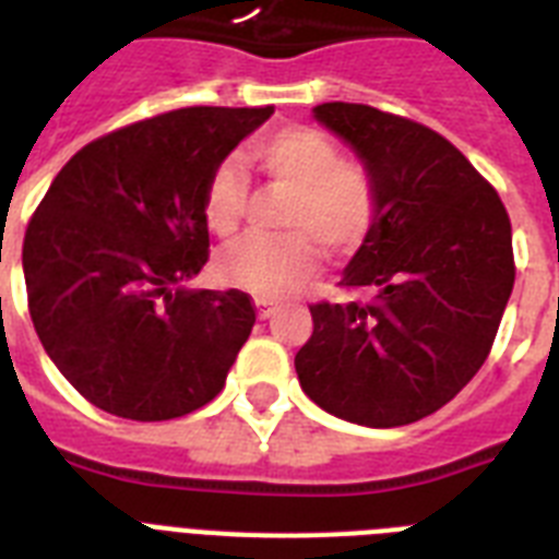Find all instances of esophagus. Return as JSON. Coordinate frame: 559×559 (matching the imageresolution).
Returning <instances> with one entry per match:
<instances>
[{
	"label": "esophagus",
	"mask_w": 559,
	"mask_h": 559,
	"mask_svg": "<svg viewBox=\"0 0 559 559\" xmlns=\"http://www.w3.org/2000/svg\"><path fill=\"white\" fill-rule=\"evenodd\" d=\"M255 309H258V318H261V321H266V318L275 316V307L266 301H255Z\"/></svg>",
	"instance_id": "esophagus-1"
}]
</instances>
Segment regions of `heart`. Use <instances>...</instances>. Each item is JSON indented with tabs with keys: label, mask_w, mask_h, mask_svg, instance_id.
I'll return each mask as SVG.
<instances>
[{
	"label": "heart",
	"mask_w": 559,
	"mask_h": 559,
	"mask_svg": "<svg viewBox=\"0 0 559 559\" xmlns=\"http://www.w3.org/2000/svg\"><path fill=\"white\" fill-rule=\"evenodd\" d=\"M250 162L272 190L289 192L281 227L289 236H252L229 247L218 261L224 281L243 293L281 301L321 270V250L355 255L378 227V187L360 162L341 156L330 135L316 128H284L258 139ZM250 207L241 164L224 158L210 170L201 210L215 236L229 238Z\"/></svg>",
	"instance_id": "obj_1"
}]
</instances>
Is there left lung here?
<instances>
[{"label":"left lung","mask_w":559,"mask_h":559,"mask_svg":"<svg viewBox=\"0 0 559 559\" xmlns=\"http://www.w3.org/2000/svg\"><path fill=\"white\" fill-rule=\"evenodd\" d=\"M316 119L355 147L378 187V227L349 266L344 304H312L295 355L330 415L392 429L447 406L489 358L514 287L511 222L495 187L431 128L326 102Z\"/></svg>","instance_id":"1"}]
</instances>
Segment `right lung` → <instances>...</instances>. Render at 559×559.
<instances>
[{
	"label": "right lung",
	"instance_id": "right-lung-1",
	"mask_svg": "<svg viewBox=\"0 0 559 559\" xmlns=\"http://www.w3.org/2000/svg\"><path fill=\"white\" fill-rule=\"evenodd\" d=\"M272 110L181 107L98 135L31 215V321L70 386L107 415L173 420L224 389L255 304L185 284L210 258V170Z\"/></svg>",
	"mask_w": 559,
	"mask_h": 559
}]
</instances>
